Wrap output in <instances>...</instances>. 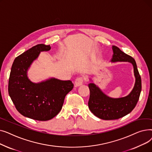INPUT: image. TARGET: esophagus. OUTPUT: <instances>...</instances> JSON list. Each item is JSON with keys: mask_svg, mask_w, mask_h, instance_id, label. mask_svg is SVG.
<instances>
[{"mask_svg": "<svg viewBox=\"0 0 152 152\" xmlns=\"http://www.w3.org/2000/svg\"><path fill=\"white\" fill-rule=\"evenodd\" d=\"M84 84V79L83 77H78L77 78L75 82V84L76 87H79V86H81V85H83Z\"/></svg>", "mask_w": 152, "mask_h": 152, "instance_id": "34e87169", "label": "esophagus"}]
</instances>
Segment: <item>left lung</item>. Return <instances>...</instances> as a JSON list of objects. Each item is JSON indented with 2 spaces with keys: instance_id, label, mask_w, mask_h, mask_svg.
Segmentation results:
<instances>
[{
  "instance_id": "left-lung-1",
  "label": "left lung",
  "mask_w": 152,
  "mask_h": 152,
  "mask_svg": "<svg viewBox=\"0 0 152 152\" xmlns=\"http://www.w3.org/2000/svg\"><path fill=\"white\" fill-rule=\"evenodd\" d=\"M112 63L126 61L131 63L134 68L135 78V84L131 92L126 97L111 98L108 97L93 83L89 84L90 97L88 106L91 112L97 117L104 120H113L121 118L131 113L139 100L142 89L141 77L135 60L122 52L116 46L113 45ZM91 81V79H90Z\"/></svg>"
}]
</instances>
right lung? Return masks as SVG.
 Listing matches in <instances>:
<instances>
[{
  "label": "right lung",
  "mask_w": 152,
  "mask_h": 152,
  "mask_svg": "<svg viewBox=\"0 0 152 152\" xmlns=\"http://www.w3.org/2000/svg\"><path fill=\"white\" fill-rule=\"evenodd\" d=\"M50 45H36L14 60L9 81V94L16 108L24 116L38 121L50 120L61 111L66 95L73 88L69 80L51 77L42 82H32L28 71L41 52Z\"/></svg>",
  "instance_id": "1"
}]
</instances>
